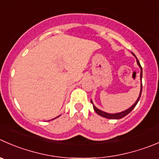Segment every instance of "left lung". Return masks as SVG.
I'll list each match as a JSON object with an SVG mask.
<instances>
[{"instance_id": "1", "label": "left lung", "mask_w": 159, "mask_h": 159, "mask_svg": "<svg viewBox=\"0 0 159 159\" xmlns=\"http://www.w3.org/2000/svg\"><path fill=\"white\" fill-rule=\"evenodd\" d=\"M132 54H133L134 56L136 57V56H135L133 53H132ZM136 60H137V64H138V65L139 66L140 69H141V75H140V79H141V90H140L139 96H138V99L136 100V102H135L134 103V104L132 105L130 108H128V109H126V110L122 111V112H116V113H108V112H104V111L100 110L99 109H98V108H97L96 106L93 104V102H92V100H91V102H92V105H93L94 110L95 111V112H96L97 114H98V115L101 116L105 117V118L111 119V120H119V119H121V118H123V117L126 116L127 114L130 113V112H131L134 109V107L136 106V105L138 104V101L140 100V98H141V92H142V81H141V80H142V67H141V64H140V62L138 61V58L137 57H136Z\"/></svg>"}]
</instances>
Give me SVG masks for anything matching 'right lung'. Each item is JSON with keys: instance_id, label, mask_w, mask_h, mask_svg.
Segmentation results:
<instances>
[{"instance_id": "obj_1", "label": "right lung", "mask_w": 159, "mask_h": 159, "mask_svg": "<svg viewBox=\"0 0 159 159\" xmlns=\"http://www.w3.org/2000/svg\"><path fill=\"white\" fill-rule=\"evenodd\" d=\"M60 116H57V117H55V118H53V119H52V120H54V119H56V118H57V117H59ZM49 121H50V120H49Z\"/></svg>"}]
</instances>
